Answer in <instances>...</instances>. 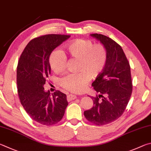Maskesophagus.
<instances>
[{
	"instance_id": "1",
	"label": "esophagus",
	"mask_w": 151,
	"mask_h": 151,
	"mask_svg": "<svg viewBox=\"0 0 151 151\" xmlns=\"http://www.w3.org/2000/svg\"><path fill=\"white\" fill-rule=\"evenodd\" d=\"M76 97H77V96H74V95H72V94H70L67 96V99L69 101H72V100L76 99Z\"/></svg>"
}]
</instances>
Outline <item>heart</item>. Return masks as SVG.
Wrapping results in <instances>:
<instances>
[{
  "label": "heart",
  "mask_w": 151,
  "mask_h": 151,
  "mask_svg": "<svg viewBox=\"0 0 151 151\" xmlns=\"http://www.w3.org/2000/svg\"><path fill=\"white\" fill-rule=\"evenodd\" d=\"M78 60L76 73H68L61 78L60 85L73 93L85 89L90 79H95L102 73L106 65L107 52L102 44H93L89 40L77 39L65 45L63 53L58 50L51 52L49 55L50 68L55 73L65 70L67 58Z\"/></svg>",
  "instance_id": "b5f03b06"
}]
</instances>
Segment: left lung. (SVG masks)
<instances>
[{
  "instance_id": "1",
  "label": "left lung",
  "mask_w": 151,
  "mask_h": 151,
  "mask_svg": "<svg viewBox=\"0 0 151 151\" xmlns=\"http://www.w3.org/2000/svg\"><path fill=\"white\" fill-rule=\"evenodd\" d=\"M104 45L107 52L106 65L92 86L99 96L91 97L93 106L84 111L89 122L104 125L117 120L123 115L131 96V68L119 44L103 34H92Z\"/></svg>"
}]
</instances>
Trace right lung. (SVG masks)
Here are the masks:
<instances>
[{
    "mask_svg": "<svg viewBox=\"0 0 151 151\" xmlns=\"http://www.w3.org/2000/svg\"><path fill=\"white\" fill-rule=\"evenodd\" d=\"M70 35L47 34L34 38L26 45L19 58L17 70L18 94L28 115L44 125L62 120L68 103L60 91L52 94L44 86L51 72L49 55Z\"/></svg>",
    "mask_w": 151,
    "mask_h": 151,
    "instance_id": "right-lung-1",
    "label": "right lung"
}]
</instances>
